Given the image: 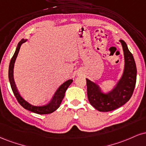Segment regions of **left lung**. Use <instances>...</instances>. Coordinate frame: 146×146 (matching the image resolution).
Masks as SVG:
<instances>
[{
  "label": "left lung",
  "instance_id": "1",
  "mask_svg": "<svg viewBox=\"0 0 146 146\" xmlns=\"http://www.w3.org/2000/svg\"><path fill=\"white\" fill-rule=\"evenodd\" d=\"M124 53V65L120 78L110 91L103 88L96 82L86 78L87 94L91 105L99 111H110L120 108L129 101L134 91L137 79V68L134 58L127 45L120 40Z\"/></svg>",
  "mask_w": 146,
  "mask_h": 146
}]
</instances>
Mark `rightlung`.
<instances>
[{
	"label": "right lung",
	"mask_w": 146,
	"mask_h": 146,
	"mask_svg": "<svg viewBox=\"0 0 146 146\" xmlns=\"http://www.w3.org/2000/svg\"><path fill=\"white\" fill-rule=\"evenodd\" d=\"M26 41H27V38L26 39L22 38L19 42L16 47V50H15V53H14L13 57H12L11 61H10L9 67V80L10 84H11V89L13 90L14 95L16 97L17 101L19 102V103L24 109L38 114L51 113L54 111H56L60 107L63 99H64V95H65L66 90H67L68 87L73 82V80L72 79L68 80L65 82H64L62 85L60 86L56 90L55 93L54 94V95L52 96V99L46 104L43 105H34L24 99V98L20 94V93L19 92L18 89H17L16 86V84L15 83V80H14L13 77V69L15 60H16L17 56L18 55L20 47L22 46L23 43H25Z\"/></svg>",
	"instance_id": "right-lung-1"
}]
</instances>
